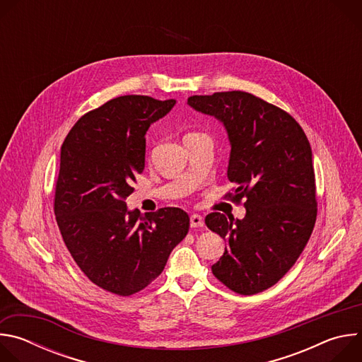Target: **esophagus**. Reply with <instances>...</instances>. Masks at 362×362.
I'll return each instance as SVG.
<instances>
[{
    "mask_svg": "<svg viewBox=\"0 0 362 362\" xmlns=\"http://www.w3.org/2000/svg\"><path fill=\"white\" fill-rule=\"evenodd\" d=\"M203 225H204V222H203L200 215H192L190 216V226L192 228H203Z\"/></svg>",
    "mask_w": 362,
    "mask_h": 362,
    "instance_id": "obj_1",
    "label": "esophagus"
}]
</instances>
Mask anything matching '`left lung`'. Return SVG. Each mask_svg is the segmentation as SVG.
<instances>
[{
    "label": "left lung",
    "mask_w": 362,
    "mask_h": 362,
    "mask_svg": "<svg viewBox=\"0 0 362 362\" xmlns=\"http://www.w3.org/2000/svg\"><path fill=\"white\" fill-rule=\"evenodd\" d=\"M187 105L223 123L230 141L226 194L245 199L243 219L214 212L206 226L226 247L214 275L240 295L275 285L296 262L317 221L313 150L285 110L245 91L192 95Z\"/></svg>",
    "instance_id": "8db88e82"
}]
</instances>
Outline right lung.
Returning a JSON list of instances; mask_svg holds the SVG:
<instances>
[{
	"label": "right lung",
	"instance_id": "add662e5",
	"mask_svg": "<svg viewBox=\"0 0 362 362\" xmlns=\"http://www.w3.org/2000/svg\"><path fill=\"white\" fill-rule=\"evenodd\" d=\"M175 105L116 97L81 116L62 146L54 196L62 236L84 275L120 296L156 279L189 230V215L179 208L141 216L126 204L144 169L146 132Z\"/></svg>",
	"mask_w": 362,
	"mask_h": 362
}]
</instances>
